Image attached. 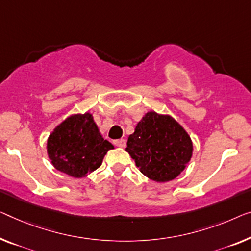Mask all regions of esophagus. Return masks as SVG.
I'll list each match as a JSON object with an SVG mask.
<instances>
[{
  "label": "esophagus",
  "instance_id": "34e87169",
  "mask_svg": "<svg viewBox=\"0 0 251 251\" xmlns=\"http://www.w3.org/2000/svg\"><path fill=\"white\" fill-rule=\"evenodd\" d=\"M114 144L116 147H119V148H124L126 145V140L124 138H119V140H115L114 141Z\"/></svg>",
  "mask_w": 251,
  "mask_h": 251
}]
</instances>
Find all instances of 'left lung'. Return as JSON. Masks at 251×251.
I'll return each mask as SVG.
<instances>
[{
    "instance_id": "1",
    "label": "left lung",
    "mask_w": 251,
    "mask_h": 251,
    "mask_svg": "<svg viewBox=\"0 0 251 251\" xmlns=\"http://www.w3.org/2000/svg\"><path fill=\"white\" fill-rule=\"evenodd\" d=\"M126 151L144 176L166 182L185 169L192 158L193 143L173 117L150 111L129 135Z\"/></svg>"
}]
</instances>
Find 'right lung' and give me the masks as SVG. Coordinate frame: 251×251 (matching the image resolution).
Segmentation results:
<instances>
[{
    "instance_id": "add662e5",
    "label": "right lung",
    "mask_w": 251,
    "mask_h": 251,
    "mask_svg": "<svg viewBox=\"0 0 251 251\" xmlns=\"http://www.w3.org/2000/svg\"><path fill=\"white\" fill-rule=\"evenodd\" d=\"M110 142L99 133L91 114L73 115L50 134L47 141L48 156L56 169L71 177L81 178L101 166Z\"/></svg>"
}]
</instances>
